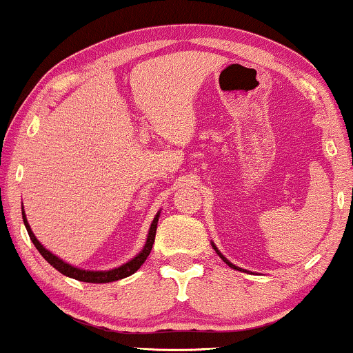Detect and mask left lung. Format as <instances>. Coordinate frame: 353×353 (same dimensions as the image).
<instances>
[{
	"instance_id": "8db88e82",
	"label": "left lung",
	"mask_w": 353,
	"mask_h": 353,
	"mask_svg": "<svg viewBox=\"0 0 353 353\" xmlns=\"http://www.w3.org/2000/svg\"><path fill=\"white\" fill-rule=\"evenodd\" d=\"M212 246H214V250H215V252H217V254H219V256H220V258H222V260H223L225 263H227V265H228V266H230V268H233V270H240V271H241V268H239V266H235V265H233V263H230V261H228V260H227V258H225V256H223V254L219 252V248H217V246H215L214 243H212Z\"/></svg>"
}]
</instances>
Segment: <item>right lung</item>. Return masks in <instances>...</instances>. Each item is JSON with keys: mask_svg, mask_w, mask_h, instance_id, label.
I'll list each match as a JSON object with an SVG mask.
<instances>
[{"mask_svg": "<svg viewBox=\"0 0 353 353\" xmlns=\"http://www.w3.org/2000/svg\"><path fill=\"white\" fill-rule=\"evenodd\" d=\"M23 220H24V225H26V230L29 233V239H31L34 246H36V248H37V252H39L42 256L46 258V261L50 263V266H54V268L57 270L59 273L69 276V278L77 279V281H83V283H112V281H118V279L128 278V276L136 273V271L141 268L143 263L146 261V258L150 256L152 243H154V239H156V228H158L159 212H158V215H156V217H154V220H152V223H151V227H150V233H148L146 245H144V248L141 250V252L136 254L133 260H130L128 263H125V265L118 266V268L108 270V271H87V270H80V268H75V266L69 265V263L62 261L61 258L55 256L54 253H50L49 250H46L44 246L39 243V240L36 239V235H34V233H32L31 227H29L26 214H24V209H23Z\"/></svg>", "mask_w": 353, "mask_h": 353, "instance_id": "1", "label": "right lung"}]
</instances>
